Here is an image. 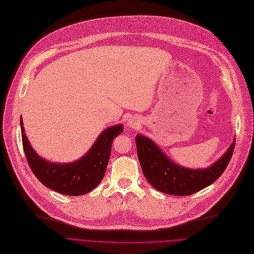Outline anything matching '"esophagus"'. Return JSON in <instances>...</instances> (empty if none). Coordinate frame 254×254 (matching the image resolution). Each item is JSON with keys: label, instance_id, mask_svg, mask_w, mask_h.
Segmentation results:
<instances>
[{"label": "esophagus", "instance_id": "34e87169", "mask_svg": "<svg viewBox=\"0 0 254 254\" xmlns=\"http://www.w3.org/2000/svg\"><path fill=\"white\" fill-rule=\"evenodd\" d=\"M127 125L130 127H136L137 126H139V124H137L136 120H134V119H129L128 122H127Z\"/></svg>", "mask_w": 254, "mask_h": 254}]
</instances>
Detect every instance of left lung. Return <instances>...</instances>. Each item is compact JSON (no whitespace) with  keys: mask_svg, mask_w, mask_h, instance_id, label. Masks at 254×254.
I'll return each instance as SVG.
<instances>
[{"mask_svg":"<svg viewBox=\"0 0 254 254\" xmlns=\"http://www.w3.org/2000/svg\"><path fill=\"white\" fill-rule=\"evenodd\" d=\"M135 144L142 171L155 190L172 195H190L211 186L222 175L233 155L235 140L214 164L196 170L176 164L141 133L135 135Z\"/></svg>","mask_w":254,"mask_h":254,"instance_id":"left-lung-1","label":"left lung"}]
</instances>
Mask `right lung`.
<instances>
[{
	"label": "right lung",
	"mask_w": 254,
	"mask_h": 254,
	"mask_svg": "<svg viewBox=\"0 0 254 254\" xmlns=\"http://www.w3.org/2000/svg\"><path fill=\"white\" fill-rule=\"evenodd\" d=\"M20 126L23 149L33 174L44 187L65 195H82L98 186L106 171L113 139L124 131L123 125L104 129L82 158L75 162L61 164L41 158L24 133L22 118Z\"/></svg>",
	"instance_id": "right-lung-1"
}]
</instances>
